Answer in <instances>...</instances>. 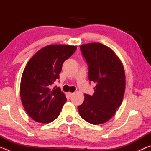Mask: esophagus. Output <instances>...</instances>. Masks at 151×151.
Instances as JSON below:
<instances>
[{"label": "esophagus", "instance_id": "34e87169", "mask_svg": "<svg viewBox=\"0 0 151 151\" xmlns=\"http://www.w3.org/2000/svg\"><path fill=\"white\" fill-rule=\"evenodd\" d=\"M73 94H74V93H70V92H68V94L69 96H72L73 95Z\"/></svg>", "mask_w": 151, "mask_h": 151}]
</instances>
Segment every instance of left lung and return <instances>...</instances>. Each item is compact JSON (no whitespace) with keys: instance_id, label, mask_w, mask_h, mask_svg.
<instances>
[{"instance_id":"1","label":"left lung","mask_w":151,"mask_h":151,"mask_svg":"<svg viewBox=\"0 0 151 151\" xmlns=\"http://www.w3.org/2000/svg\"><path fill=\"white\" fill-rule=\"evenodd\" d=\"M80 48L88 65L89 81L96 86L93 95L85 94L78 112L89 123L103 124L122 104L126 86L124 66L115 52L101 43L82 45Z\"/></svg>"}]
</instances>
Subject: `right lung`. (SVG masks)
<instances>
[{"label":"right lung","instance_id":"1","mask_svg":"<svg viewBox=\"0 0 151 151\" xmlns=\"http://www.w3.org/2000/svg\"><path fill=\"white\" fill-rule=\"evenodd\" d=\"M76 46L51 45L40 49L27 63L22 73L20 94L30 118L48 123L57 118L66 102L59 87L50 88L59 78L63 64L72 56Z\"/></svg>","mask_w":151,"mask_h":151}]
</instances>
